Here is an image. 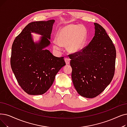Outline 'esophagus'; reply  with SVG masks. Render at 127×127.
Masks as SVG:
<instances>
[{"label": "esophagus", "mask_w": 127, "mask_h": 127, "mask_svg": "<svg viewBox=\"0 0 127 127\" xmlns=\"http://www.w3.org/2000/svg\"><path fill=\"white\" fill-rule=\"evenodd\" d=\"M64 60H65L66 64H69V63H70V59L69 58H65L64 59Z\"/></svg>", "instance_id": "esophagus-1"}]
</instances>
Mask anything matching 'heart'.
Returning a JSON list of instances; mask_svg holds the SVG:
<instances>
[{"mask_svg": "<svg viewBox=\"0 0 127 127\" xmlns=\"http://www.w3.org/2000/svg\"><path fill=\"white\" fill-rule=\"evenodd\" d=\"M87 38V31L82 25H69L61 29L57 34V42L54 48L59 49L60 46H67V50L71 53H76L83 48Z\"/></svg>", "mask_w": 127, "mask_h": 127, "instance_id": "obj_1", "label": "heart"}]
</instances>
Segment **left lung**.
<instances>
[{"label":"left lung","instance_id":"1","mask_svg":"<svg viewBox=\"0 0 127 127\" xmlns=\"http://www.w3.org/2000/svg\"><path fill=\"white\" fill-rule=\"evenodd\" d=\"M95 35L81 50L69 55L71 79L81 96L93 98L111 83L115 73L116 51L103 27L95 23Z\"/></svg>","mask_w":127,"mask_h":127}]
</instances>
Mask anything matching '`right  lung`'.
Returning <instances> with one entry per match:
<instances>
[{"instance_id": "add662e5", "label": "right lung", "mask_w": 127, "mask_h": 127, "mask_svg": "<svg viewBox=\"0 0 127 127\" xmlns=\"http://www.w3.org/2000/svg\"><path fill=\"white\" fill-rule=\"evenodd\" d=\"M54 20L32 22L16 37L11 49L10 64L18 84L30 95H41L53 84L55 76L65 65L64 57H56L47 49L50 45ZM41 34L35 44L30 33Z\"/></svg>"}]
</instances>
